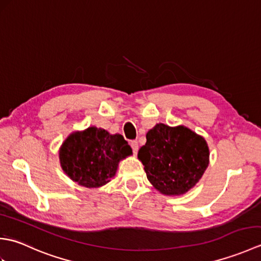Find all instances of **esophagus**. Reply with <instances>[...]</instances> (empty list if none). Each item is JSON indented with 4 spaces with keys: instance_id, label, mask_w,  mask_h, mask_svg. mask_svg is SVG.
Masks as SVG:
<instances>
[{
    "instance_id": "esophagus-1",
    "label": "esophagus",
    "mask_w": 261,
    "mask_h": 261,
    "mask_svg": "<svg viewBox=\"0 0 261 261\" xmlns=\"http://www.w3.org/2000/svg\"><path fill=\"white\" fill-rule=\"evenodd\" d=\"M130 146L132 148V151L136 154L138 152V149H139V145H138V142L136 140H132L130 141Z\"/></svg>"
}]
</instances>
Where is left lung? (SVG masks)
<instances>
[{
	"instance_id": "obj_1",
	"label": "left lung",
	"mask_w": 261,
	"mask_h": 261,
	"mask_svg": "<svg viewBox=\"0 0 261 261\" xmlns=\"http://www.w3.org/2000/svg\"><path fill=\"white\" fill-rule=\"evenodd\" d=\"M146 138L138 158L156 190L165 195H180L195 186L208 166V147L203 137L186 126L159 123Z\"/></svg>"
}]
</instances>
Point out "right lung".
Listing matches in <instances>:
<instances>
[{"mask_svg": "<svg viewBox=\"0 0 261 261\" xmlns=\"http://www.w3.org/2000/svg\"><path fill=\"white\" fill-rule=\"evenodd\" d=\"M131 153V147L121 135L112 136L101 127L91 126L71 134L60 148L59 158L71 179L93 188L109 182L120 160Z\"/></svg>", "mask_w": 261, "mask_h": 261, "instance_id": "right-lung-1", "label": "right lung"}]
</instances>
